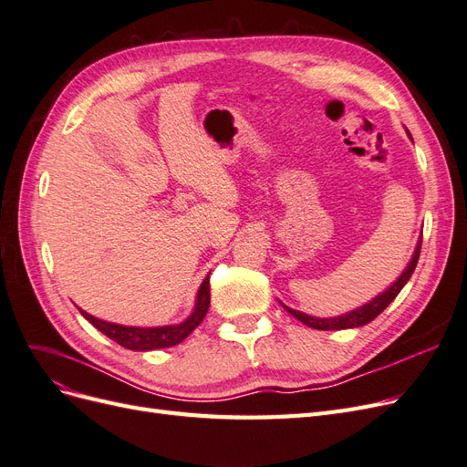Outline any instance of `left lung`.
Wrapping results in <instances>:
<instances>
[{
  "instance_id": "1",
  "label": "left lung",
  "mask_w": 467,
  "mask_h": 467,
  "mask_svg": "<svg viewBox=\"0 0 467 467\" xmlns=\"http://www.w3.org/2000/svg\"><path fill=\"white\" fill-rule=\"evenodd\" d=\"M420 244H422V239H420L419 245H417V251H415V255H413L411 263H409V266L405 268V273H403L398 280H395L393 285H391L384 294H379L378 298H374L370 304H366V306L355 309V312L345 314V316H341V317H333V319H317V317H312V316H306V314H302V312H296V309H292V307H288V306H285V304H282V307H285L290 316H294L296 319H300L304 325H307V327H312V329H319V331H341V329L362 327V325L370 323L372 319H376L381 312H384V309L395 300V296H398V294L401 292V288L407 285V280L411 278V275H413V271H415V266H417V263H419Z\"/></svg>"
}]
</instances>
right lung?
<instances>
[{"label":"right lung","mask_w":467,"mask_h":467,"mask_svg":"<svg viewBox=\"0 0 467 467\" xmlns=\"http://www.w3.org/2000/svg\"><path fill=\"white\" fill-rule=\"evenodd\" d=\"M210 307V276L204 278L202 286L199 290V298H196V307L192 316L182 321L179 325H169V327H124V325H117V323H107L103 319H97L89 314H83L93 327H97L101 333H105L112 341L119 343L124 348L130 350H155V348H165V347H173L179 345L185 338L199 327L201 321L204 319L206 312Z\"/></svg>","instance_id":"1"}]
</instances>
